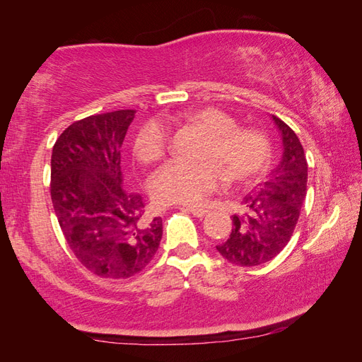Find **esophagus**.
<instances>
[{
  "mask_svg": "<svg viewBox=\"0 0 362 362\" xmlns=\"http://www.w3.org/2000/svg\"><path fill=\"white\" fill-rule=\"evenodd\" d=\"M183 211H188V212H192L194 217H206L207 216V211L206 209H203V207H182Z\"/></svg>",
  "mask_w": 362,
  "mask_h": 362,
  "instance_id": "1",
  "label": "esophagus"
}]
</instances>
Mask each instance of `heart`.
Returning a JSON list of instances; mask_svg holds the SVG:
<instances>
[{
    "label": "heart",
    "mask_w": 362,
    "mask_h": 362,
    "mask_svg": "<svg viewBox=\"0 0 362 362\" xmlns=\"http://www.w3.org/2000/svg\"><path fill=\"white\" fill-rule=\"evenodd\" d=\"M189 124L209 134L201 158L209 161L192 164L169 161L151 177L153 198L161 204H201L223 183V168L231 182H249L263 173L269 159V144L254 129L236 127V121L222 110L206 107L183 115ZM142 163L159 161L168 150V132L158 121L139 127L132 144ZM214 163H212L211 161ZM217 162L219 168L215 164Z\"/></svg>",
    "instance_id": "b5f03b06"
}]
</instances>
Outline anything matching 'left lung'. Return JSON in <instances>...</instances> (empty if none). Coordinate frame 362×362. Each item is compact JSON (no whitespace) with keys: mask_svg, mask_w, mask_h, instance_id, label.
<instances>
[{"mask_svg":"<svg viewBox=\"0 0 362 362\" xmlns=\"http://www.w3.org/2000/svg\"><path fill=\"white\" fill-rule=\"evenodd\" d=\"M283 140V156L267 182L244 196L241 216H233L228 240L217 246L233 265L257 267L273 260L289 243L305 203L308 164L297 134L272 116Z\"/></svg>","mask_w":362,"mask_h":362,"instance_id":"left-lung-1","label":"left lung"}]
</instances>
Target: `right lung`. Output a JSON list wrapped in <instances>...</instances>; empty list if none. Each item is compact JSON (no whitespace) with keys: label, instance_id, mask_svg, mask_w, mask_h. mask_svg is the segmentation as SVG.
Segmentation results:
<instances>
[{"label":"right lung","instance_id":"obj_1","mask_svg":"<svg viewBox=\"0 0 362 362\" xmlns=\"http://www.w3.org/2000/svg\"><path fill=\"white\" fill-rule=\"evenodd\" d=\"M134 110L88 116L60 134L51 156V198L60 228L81 265L124 279L148 265L163 238L161 217L146 218L144 198L124 185L121 145Z\"/></svg>","mask_w":362,"mask_h":362}]
</instances>
